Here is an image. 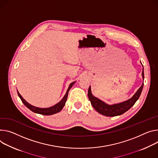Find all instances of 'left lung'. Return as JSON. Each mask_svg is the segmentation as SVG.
<instances>
[{
	"instance_id": "8db88e82",
	"label": "left lung",
	"mask_w": 158,
	"mask_h": 158,
	"mask_svg": "<svg viewBox=\"0 0 158 158\" xmlns=\"http://www.w3.org/2000/svg\"><path fill=\"white\" fill-rule=\"evenodd\" d=\"M142 76L143 79V82H144V68H142ZM143 86H144V82L142 84L141 86L139 88V89L136 91V93L134 94V96L132 98L122 103L113 105H108L105 102L102 101L101 99H99V98L93 96L91 93V86H89L88 89V95L89 101L91 102V105L99 113L106 117H114L122 114L123 113L128 111L135 104V103L137 101L142 93Z\"/></svg>"
}]
</instances>
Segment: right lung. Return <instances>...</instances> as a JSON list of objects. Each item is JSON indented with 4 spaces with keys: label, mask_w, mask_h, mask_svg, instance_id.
I'll use <instances>...</instances> for the list:
<instances>
[{
    "label": "right lung",
    "mask_w": 158,
    "mask_h": 158,
    "mask_svg": "<svg viewBox=\"0 0 158 158\" xmlns=\"http://www.w3.org/2000/svg\"><path fill=\"white\" fill-rule=\"evenodd\" d=\"M76 82V81H74V82H71L65 94L64 95L63 98L60 100V101L58 103H56V105H53V106H52L51 107H49V108H39V107H36V106H33V105H30V103H28L26 101V100L23 98V96L19 94L18 91V94L19 97L21 99L22 102L23 103V104L27 108H29L31 111H33L34 113H36L44 114V115H51V114H55L56 113L62 110V108H64V106L65 105V102L67 101L69 91L70 89V88L73 87V85L75 84Z\"/></svg>",
    "instance_id": "obj_1"
}]
</instances>
